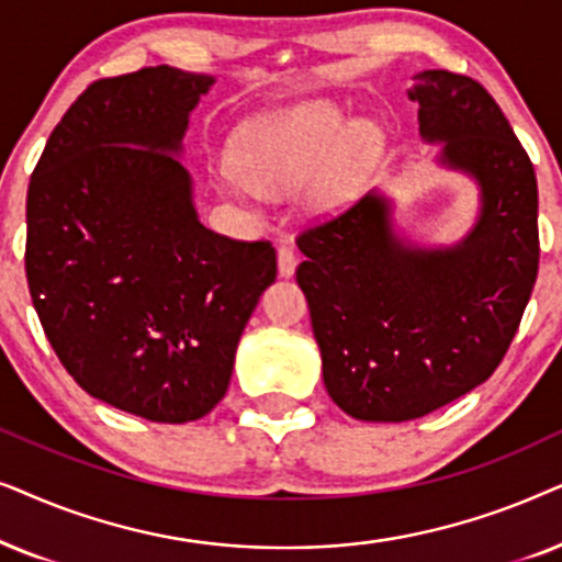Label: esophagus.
<instances>
[{
    "label": "esophagus",
    "instance_id": "1",
    "mask_svg": "<svg viewBox=\"0 0 562 562\" xmlns=\"http://www.w3.org/2000/svg\"><path fill=\"white\" fill-rule=\"evenodd\" d=\"M295 265H297V259H295L293 246L282 244L280 249H277V269H280V274L282 277H293L295 274Z\"/></svg>",
    "mask_w": 562,
    "mask_h": 562
}]
</instances>
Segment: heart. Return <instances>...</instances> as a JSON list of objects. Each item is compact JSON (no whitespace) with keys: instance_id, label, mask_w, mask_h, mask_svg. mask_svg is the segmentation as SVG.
Returning <instances> with one entry per match:
<instances>
[{"instance_id":"b5f03b06","label":"heart","mask_w":562,"mask_h":562,"mask_svg":"<svg viewBox=\"0 0 562 562\" xmlns=\"http://www.w3.org/2000/svg\"><path fill=\"white\" fill-rule=\"evenodd\" d=\"M375 151L378 136L370 128L347 133L334 104L308 102L246 125L236 138V167L226 164L215 179L223 192L257 203L261 192L297 190L331 162L311 192L313 205L331 211L355 194Z\"/></svg>"}]
</instances>
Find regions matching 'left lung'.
Masks as SVG:
<instances>
[{"label": "left lung", "instance_id": "8db88e82", "mask_svg": "<svg viewBox=\"0 0 562 562\" xmlns=\"http://www.w3.org/2000/svg\"><path fill=\"white\" fill-rule=\"evenodd\" d=\"M408 97L422 136L445 140L442 161L481 182L473 234L454 249H411L385 200L368 194L295 238L326 391L362 422H408L485 383L540 269L535 167L488 89L434 69Z\"/></svg>", "mask_w": 562, "mask_h": 562}]
</instances>
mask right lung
Masks as SVG:
<instances>
[{
    "label": "right lung",
    "mask_w": 562,
    "mask_h": 562,
    "mask_svg": "<svg viewBox=\"0 0 562 562\" xmlns=\"http://www.w3.org/2000/svg\"><path fill=\"white\" fill-rule=\"evenodd\" d=\"M211 85L171 66L92 81L27 184L25 274L56 357L89 395L161 424L218 406L277 277L265 238L198 221L190 175L171 156Z\"/></svg>",
    "instance_id": "1"
}]
</instances>
